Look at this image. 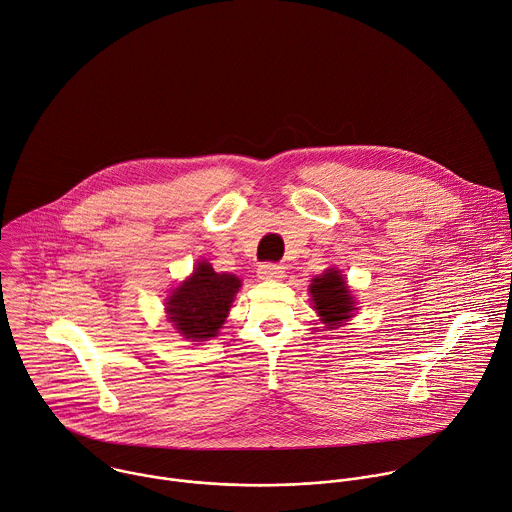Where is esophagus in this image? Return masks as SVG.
Segmentation results:
<instances>
[{
    "instance_id": "34e87169",
    "label": "esophagus",
    "mask_w": 512,
    "mask_h": 512,
    "mask_svg": "<svg viewBox=\"0 0 512 512\" xmlns=\"http://www.w3.org/2000/svg\"><path fill=\"white\" fill-rule=\"evenodd\" d=\"M257 275H259V279H265V281H279V279L285 277V271H283L281 265L263 263V265H259Z\"/></svg>"
}]
</instances>
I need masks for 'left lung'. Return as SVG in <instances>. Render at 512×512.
<instances>
[{
  "label": "left lung",
  "instance_id": "left-lung-1",
  "mask_svg": "<svg viewBox=\"0 0 512 512\" xmlns=\"http://www.w3.org/2000/svg\"><path fill=\"white\" fill-rule=\"evenodd\" d=\"M309 293L313 299V309L319 315V321L325 323L327 329H337L339 325H346L350 317H354L356 299L348 289L346 277L342 271L329 267L325 273L311 279Z\"/></svg>",
  "mask_w": 512,
  "mask_h": 512
}]
</instances>
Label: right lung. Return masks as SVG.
Segmentation results:
<instances>
[{"mask_svg":"<svg viewBox=\"0 0 512 512\" xmlns=\"http://www.w3.org/2000/svg\"><path fill=\"white\" fill-rule=\"evenodd\" d=\"M239 287V277L217 273L211 263L199 261L193 275L168 295V319L187 339L207 342L225 323Z\"/></svg>","mask_w":512,"mask_h":512,"instance_id":"obj_1","label":"right lung"}]
</instances>
